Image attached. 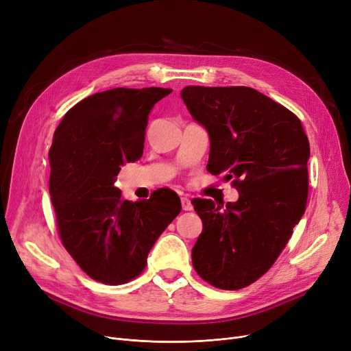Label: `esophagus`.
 I'll list each match as a JSON object with an SVG mask.
<instances>
[{
	"label": "esophagus",
	"instance_id": "obj_1",
	"mask_svg": "<svg viewBox=\"0 0 351 351\" xmlns=\"http://www.w3.org/2000/svg\"><path fill=\"white\" fill-rule=\"evenodd\" d=\"M180 204H182V209L183 210H192L193 209V205L191 204V199L186 197V196L180 199Z\"/></svg>",
	"mask_w": 351,
	"mask_h": 351
}]
</instances>
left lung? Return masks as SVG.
<instances>
[{"label":"left lung","instance_id":"left-lung-1","mask_svg":"<svg viewBox=\"0 0 351 351\" xmlns=\"http://www.w3.org/2000/svg\"><path fill=\"white\" fill-rule=\"evenodd\" d=\"M180 97L209 134L206 169L239 192L223 209L192 200L204 223L192 263L217 289H243L271 267L306 210L308 139L296 115L253 88L191 85Z\"/></svg>","mask_w":351,"mask_h":351}]
</instances>
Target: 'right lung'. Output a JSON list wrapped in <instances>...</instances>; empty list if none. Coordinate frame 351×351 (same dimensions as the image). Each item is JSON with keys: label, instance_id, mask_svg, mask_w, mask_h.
I'll return each instance as SVG.
<instances>
[{"label": "right lung", "instance_id": "1", "mask_svg": "<svg viewBox=\"0 0 351 351\" xmlns=\"http://www.w3.org/2000/svg\"><path fill=\"white\" fill-rule=\"evenodd\" d=\"M171 92H98L72 106L53 134L49 195L61 241L89 278L104 285L139 276L158 237L180 213L171 189L131 202L114 186L121 166L142 156L147 118Z\"/></svg>", "mask_w": 351, "mask_h": 351}]
</instances>
